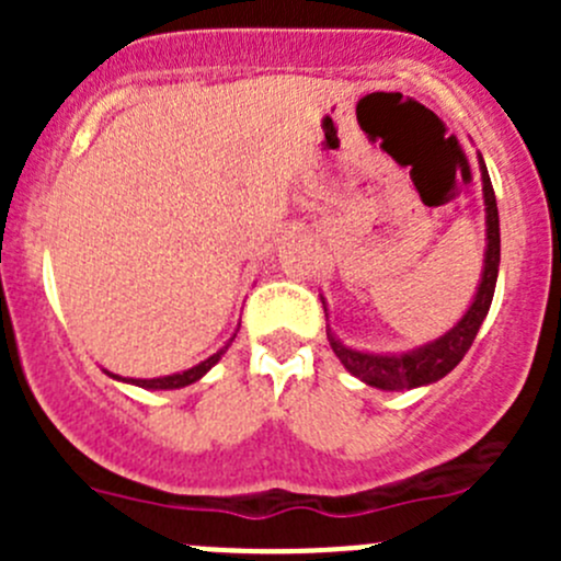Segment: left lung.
<instances>
[{
  "label": "left lung",
  "mask_w": 561,
  "mask_h": 561,
  "mask_svg": "<svg viewBox=\"0 0 561 561\" xmlns=\"http://www.w3.org/2000/svg\"><path fill=\"white\" fill-rule=\"evenodd\" d=\"M480 179H483V201H485V260H483V276H480L478 293H474L472 307L467 314L450 328L445 336L434 339V342L423 344V347L410 350L401 355H375V353H358L350 350L328 331V342H331L333 353L342 360L344 369L364 380L366 386L380 390H404L428 386V382L443 380L445 375L456 369L458 360L467 355L472 347L474 336H478L480 325H483L485 314L491 309V298H494L496 274H500V211H496L494 186H491L489 171L480 157Z\"/></svg>",
  "instance_id": "left-lung-1"
}]
</instances>
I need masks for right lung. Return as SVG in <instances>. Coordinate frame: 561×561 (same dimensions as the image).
I'll return each mask as SVG.
<instances>
[{"instance_id":"right-lung-1","label":"right lung","mask_w":561,"mask_h":561,"mask_svg":"<svg viewBox=\"0 0 561 561\" xmlns=\"http://www.w3.org/2000/svg\"><path fill=\"white\" fill-rule=\"evenodd\" d=\"M225 350H219V353H214L211 358H206L203 364L192 366V369L181 371V375H168V377H154V380H124V377L118 375H111V371H105L107 377H113V380H124V382H133V386L138 388H149V390H173V388H184V386H192V382L201 380L203 375H206L208 369H211L214 364H217L219 358H222Z\"/></svg>"}]
</instances>
